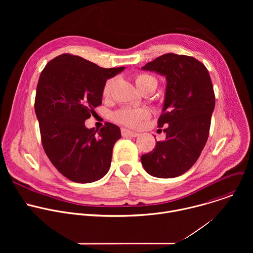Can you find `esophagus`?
Listing matches in <instances>:
<instances>
[{
    "instance_id": "obj_1",
    "label": "esophagus",
    "mask_w": 253,
    "mask_h": 253,
    "mask_svg": "<svg viewBox=\"0 0 253 253\" xmlns=\"http://www.w3.org/2000/svg\"><path fill=\"white\" fill-rule=\"evenodd\" d=\"M121 134L122 136H130V137H137L139 134L136 133V132H133V131H130V130H127L125 128H122L121 129Z\"/></svg>"
}]
</instances>
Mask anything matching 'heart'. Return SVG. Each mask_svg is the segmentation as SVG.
I'll list each match as a JSON object with an SVG mask.
<instances>
[{
    "label": "heart",
    "mask_w": 253,
    "mask_h": 253,
    "mask_svg": "<svg viewBox=\"0 0 253 253\" xmlns=\"http://www.w3.org/2000/svg\"><path fill=\"white\" fill-rule=\"evenodd\" d=\"M135 83L140 91L149 87H157V80L154 76L146 74V73H138L134 76ZM114 78H110L106 80L103 86L102 93L104 96H109L111 90L114 85ZM150 117V112L146 108H122L114 113L113 119L125 126L137 128L141 125V123Z\"/></svg>",
    "instance_id": "heart-1"
}]
</instances>
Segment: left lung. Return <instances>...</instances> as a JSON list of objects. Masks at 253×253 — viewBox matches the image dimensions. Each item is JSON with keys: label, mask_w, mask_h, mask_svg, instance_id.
Listing matches in <instances>:
<instances>
[{"label": "left lung", "mask_w": 253, "mask_h": 253, "mask_svg": "<svg viewBox=\"0 0 253 253\" xmlns=\"http://www.w3.org/2000/svg\"><path fill=\"white\" fill-rule=\"evenodd\" d=\"M167 80L163 112L158 127L166 126L164 141L141 156L147 173L173 178L188 171L199 158L208 139L215 95L207 68L197 59L173 53L147 63Z\"/></svg>", "instance_id": "1"}]
</instances>
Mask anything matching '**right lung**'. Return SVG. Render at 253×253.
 Instances as JSON below:
<instances>
[{
    "instance_id": "1",
    "label": "right lung",
    "mask_w": 253,
    "mask_h": 253,
    "mask_svg": "<svg viewBox=\"0 0 253 253\" xmlns=\"http://www.w3.org/2000/svg\"><path fill=\"white\" fill-rule=\"evenodd\" d=\"M123 70L101 68L82 57L62 54L42 71L35 112L43 148L55 168L71 181H97L110 168L120 128L106 122L100 130L88 129L85 121L102 104L106 80Z\"/></svg>"
}]
</instances>
